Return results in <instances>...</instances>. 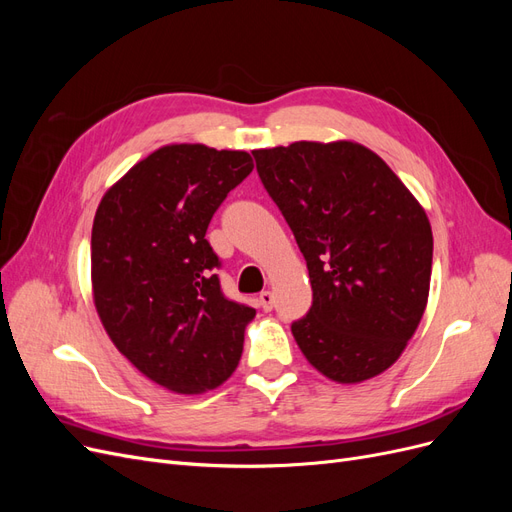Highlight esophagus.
Segmentation results:
<instances>
[{"mask_svg":"<svg viewBox=\"0 0 512 512\" xmlns=\"http://www.w3.org/2000/svg\"><path fill=\"white\" fill-rule=\"evenodd\" d=\"M273 303H275V299H273V292H269V290H262V292H260V297H258V305L262 307V312H271V309H273Z\"/></svg>","mask_w":512,"mask_h":512,"instance_id":"34e87169","label":"esophagus"}]
</instances>
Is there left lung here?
Instances as JSON below:
<instances>
[{"instance_id":"1","label":"left lung","mask_w":512,"mask_h":512,"mask_svg":"<svg viewBox=\"0 0 512 512\" xmlns=\"http://www.w3.org/2000/svg\"><path fill=\"white\" fill-rule=\"evenodd\" d=\"M312 282L292 322L305 359L354 384L389 369L423 318L433 237L423 207L363 145L307 143L254 151Z\"/></svg>"}]
</instances>
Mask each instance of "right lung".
Masks as SVG:
<instances>
[{
    "label": "right lung",
    "instance_id": "add662e5",
    "mask_svg": "<svg viewBox=\"0 0 512 512\" xmlns=\"http://www.w3.org/2000/svg\"><path fill=\"white\" fill-rule=\"evenodd\" d=\"M245 151L168 145L102 198L91 230V282L113 344L147 378L203 393L235 371L256 309L228 299L205 239L213 213L252 173Z\"/></svg>",
    "mask_w": 512,
    "mask_h": 512
}]
</instances>
